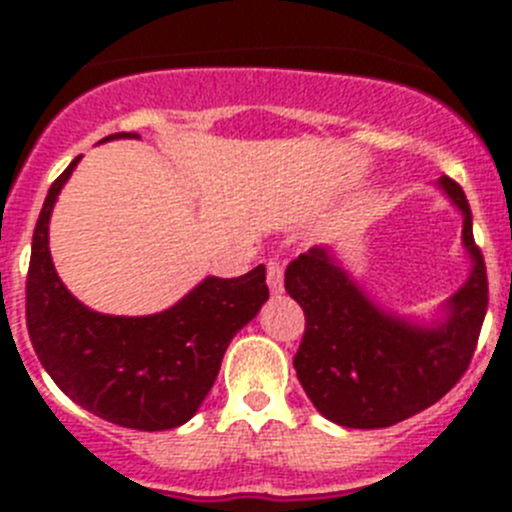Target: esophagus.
Wrapping results in <instances>:
<instances>
[{"label": "esophagus", "instance_id": "34e87169", "mask_svg": "<svg viewBox=\"0 0 512 512\" xmlns=\"http://www.w3.org/2000/svg\"><path fill=\"white\" fill-rule=\"evenodd\" d=\"M266 282H269V289L274 295H279L284 289V266L279 259L266 261Z\"/></svg>", "mask_w": 512, "mask_h": 512}]
</instances>
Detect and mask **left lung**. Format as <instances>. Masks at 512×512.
Segmentation results:
<instances>
[{
    "label": "left lung",
    "instance_id": "left-lung-1",
    "mask_svg": "<svg viewBox=\"0 0 512 512\" xmlns=\"http://www.w3.org/2000/svg\"><path fill=\"white\" fill-rule=\"evenodd\" d=\"M438 184L464 215L461 235L474 264L438 328L410 325L372 305L328 248L300 253L284 271V289L305 312L297 379L333 423L369 431L413 418L469 369L490 300L485 256L474 243L464 189L451 176Z\"/></svg>",
    "mask_w": 512,
    "mask_h": 512
}]
</instances>
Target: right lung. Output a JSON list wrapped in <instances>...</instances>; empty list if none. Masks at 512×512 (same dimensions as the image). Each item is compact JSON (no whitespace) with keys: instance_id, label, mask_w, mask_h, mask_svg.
I'll return each instance as SVG.
<instances>
[{"instance_id":"right-lung-1","label":"right lung","mask_w":512,"mask_h":512,"mask_svg":"<svg viewBox=\"0 0 512 512\" xmlns=\"http://www.w3.org/2000/svg\"><path fill=\"white\" fill-rule=\"evenodd\" d=\"M138 138L115 133L110 138ZM48 189L33 233L25 320L45 372L76 405L122 428L166 431L187 423L210 387L233 336L269 300L266 269L207 277L182 302L146 318L99 315L63 287L48 251V220L74 171Z\"/></svg>"}]
</instances>
